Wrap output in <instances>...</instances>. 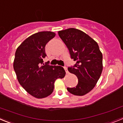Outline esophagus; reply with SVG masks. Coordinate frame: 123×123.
Segmentation results:
<instances>
[{"instance_id": "34e87169", "label": "esophagus", "mask_w": 123, "mask_h": 123, "mask_svg": "<svg viewBox=\"0 0 123 123\" xmlns=\"http://www.w3.org/2000/svg\"><path fill=\"white\" fill-rule=\"evenodd\" d=\"M64 69H65V71H66V73H67V74H68V73H69V71H68V69H67V67H64Z\"/></svg>"}]
</instances>
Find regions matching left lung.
Instances as JSON below:
<instances>
[{"label": "left lung", "mask_w": 123, "mask_h": 123, "mask_svg": "<svg viewBox=\"0 0 123 123\" xmlns=\"http://www.w3.org/2000/svg\"><path fill=\"white\" fill-rule=\"evenodd\" d=\"M58 35L76 63L68 71L78 79V85L67 88L71 94L82 95L92 91L98 81L103 69L102 54L96 41L83 31L69 28L58 31Z\"/></svg>", "instance_id": "8db88e82"}]
</instances>
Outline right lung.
Here are the masks:
<instances>
[{
    "label": "right lung",
    "instance_id": "right-lung-1",
    "mask_svg": "<svg viewBox=\"0 0 123 123\" xmlns=\"http://www.w3.org/2000/svg\"><path fill=\"white\" fill-rule=\"evenodd\" d=\"M55 36L51 31H41L28 37L15 52L13 68L20 85L37 98L48 97L54 89L56 79H62L65 73L60 66L43 63L47 56L45 47Z\"/></svg>",
    "mask_w": 123,
    "mask_h": 123
}]
</instances>
